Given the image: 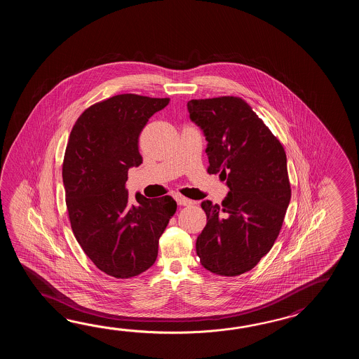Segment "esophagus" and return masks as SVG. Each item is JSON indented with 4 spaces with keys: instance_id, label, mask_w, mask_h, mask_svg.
Segmentation results:
<instances>
[{
    "instance_id": "esophagus-1",
    "label": "esophagus",
    "mask_w": 359,
    "mask_h": 359,
    "mask_svg": "<svg viewBox=\"0 0 359 359\" xmlns=\"http://www.w3.org/2000/svg\"><path fill=\"white\" fill-rule=\"evenodd\" d=\"M176 200L177 204L181 206H189L191 205V204H194V201H192V200H190V198H184V196L180 195V194L176 195Z\"/></svg>"
}]
</instances>
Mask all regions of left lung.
<instances>
[{"label": "left lung", "instance_id": "obj_1", "mask_svg": "<svg viewBox=\"0 0 359 359\" xmlns=\"http://www.w3.org/2000/svg\"><path fill=\"white\" fill-rule=\"evenodd\" d=\"M192 122L205 133L208 173H219L229 192L222 205L205 200L206 226L196 240L203 267L243 275L275 244L290 203L283 144L241 97L191 100Z\"/></svg>", "mask_w": 359, "mask_h": 359}]
</instances>
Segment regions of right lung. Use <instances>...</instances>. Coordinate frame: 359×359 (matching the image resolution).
Here are the masks:
<instances>
[{"instance_id": "1", "label": "right lung", "mask_w": 359, "mask_h": 359, "mask_svg": "<svg viewBox=\"0 0 359 359\" xmlns=\"http://www.w3.org/2000/svg\"><path fill=\"white\" fill-rule=\"evenodd\" d=\"M168 102V97L116 95L87 107L70 132L62 181L72 231L92 263L115 278H130L153 266L161 233L176 213L168 195L137 194V205H130L126 189L128 169L142 163L140 135Z\"/></svg>"}]
</instances>
